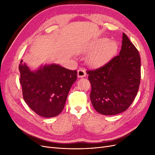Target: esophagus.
<instances>
[{
    "mask_svg": "<svg viewBox=\"0 0 155 155\" xmlns=\"http://www.w3.org/2000/svg\"><path fill=\"white\" fill-rule=\"evenodd\" d=\"M86 76V70L83 68H79L78 70V77L83 78Z\"/></svg>",
    "mask_w": 155,
    "mask_h": 155,
    "instance_id": "34e87169",
    "label": "esophagus"
}]
</instances>
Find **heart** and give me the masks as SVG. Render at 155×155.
Returning <instances> with one entry per match:
<instances>
[{
    "instance_id": "1",
    "label": "heart",
    "mask_w": 155,
    "mask_h": 155,
    "mask_svg": "<svg viewBox=\"0 0 155 155\" xmlns=\"http://www.w3.org/2000/svg\"><path fill=\"white\" fill-rule=\"evenodd\" d=\"M96 51L92 55L91 61L94 65L103 64L110 59L116 52L118 46L114 41H109L105 37L98 39L94 46Z\"/></svg>"
}]
</instances>
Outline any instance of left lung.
<instances>
[{
  "label": "left lung",
  "instance_id": "8db88e82",
  "mask_svg": "<svg viewBox=\"0 0 155 155\" xmlns=\"http://www.w3.org/2000/svg\"><path fill=\"white\" fill-rule=\"evenodd\" d=\"M140 65L138 50L123 33L119 55L101 67L87 71L92 87L90 98L97 112L114 115L128 109L139 89Z\"/></svg>",
  "mask_w": 155,
  "mask_h": 155
}]
</instances>
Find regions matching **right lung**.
<instances>
[{
    "label": "right lung",
    "mask_w": 155,
    "mask_h": 155,
    "mask_svg": "<svg viewBox=\"0 0 155 155\" xmlns=\"http://www.w3.org/2000/svg\"><path fill=\"white\" fill-rule=\"evenodd\" d=\"M21 60L18 69L23 98L30 109L45 118L59 115L70 88L77 79L76 70L51 64L31 71Z\"/></svg>",
    "instance_id": "1"
}]
</instances>
